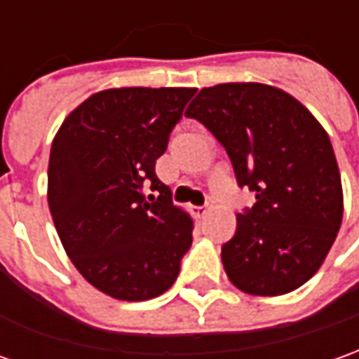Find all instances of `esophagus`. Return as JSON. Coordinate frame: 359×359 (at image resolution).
I'll return each instance as SVG.
<instances>
[{"label":"esophagus","instance_id":"34e87169","mask_svg":"<svg viewBox=\"0 0 359 359\" xmlns=\"http://www.w3.org/2000/svg\"><path fill=\"white\" fill-rule=\"evenodd\" d=\"M194 212H196V216H198V218H204V216H206V214L210 212V204H204V206H196V208H194Z\"/></svg>","mask_w":359,"mask_h":359}]
</instances>
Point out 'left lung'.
I'll return each instance as SVG.
<instances>
[{
	"instance_id": "1",
	"label": "left lung",
	"mask_w": 359,
	"mask_h": 359,
	"mask_svg": "<svg viewBox=\"0 0 359 359\" xmlns=\"http://www.w3.org/2000/svg\"><path fill=\"white\" fill-rule=\"evenodd\" d=\"M226 149L255 204L222 245L240 291L285 294L320 269L344 214L342 180L328 133L299 100L257 82L202 88L187 109Z\"/></svg>"
}]
</instances>
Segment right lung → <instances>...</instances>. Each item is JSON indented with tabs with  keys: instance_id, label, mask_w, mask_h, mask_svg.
Returning a JSON list of instances; mask_svg holds the SVG:
<instances>
[{
	"instance_id": "right-lung-1",
	"label": "right lung",
	"mask_w": 359,
	"mask_h": 359,
	"mask_svg": "<svg viewBox=\"0 0 359 359\" xmlns=\"http://www.w3.org/2000/svg\"><path fill=\"white\" fill-rule=\"evenodd\" d=\"M194 92L102 90L68 114L53 141L48 208L58 238L80 275L119 301L169 291L192 243V218L172 204L155 163Z\"/></svg>"
}]
</instances>
